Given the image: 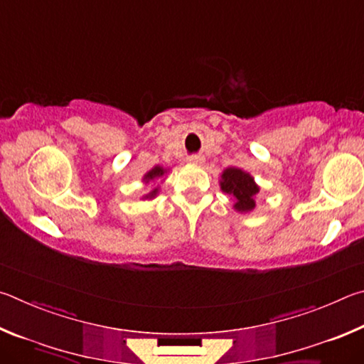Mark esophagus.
<instances>
[{
  "label": "esophagus",
  "mask_w": 364,
  "mask_h": 364,
  "mask_svg": "<svg viewBox=\"0 0 364 364\" xmlns=\"http://www.w3.org/2000/svg\"><path fill=\"white\" fill-rule=\"evenodd\" d=\"M189 164H194V165H199L204 162V157L199 156V154H193V156H189Z\"/></svg>",
  "instance_id": "34e87169"
}]
</instances>
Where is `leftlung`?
<instances>
[{
  "mask_svg": "<svg viewBox=\"0 0 364 364\" xmlns=\"http://www.w3.org/2000/svg\"><path fill=\"white\" fill-rule=\"evenodd\" d=\"M220 188L223 193L232 196L234 208L237 212H252L255 208V196L260 188L257 186L254 178L244 170L230 167L221 173Z\"/></svg>",
  "mask_w": 364,
  "mask_h": 364,
  "instance_id": "1",
  "label": "left lung"
}]
</instances>
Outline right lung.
Segmentation results:
<instances>
[{"instance_id":"1","label":"right lung","mask_w":364,"mask_h":364,"mask_svg":"<svg viewBox=\"0 0 364 364\" xmlns=\"http://www.w3.org/2000/svg\"><path fill=\"white\" fill-rule=\"evenodd\" d=\"M165 171H167V170H165V168H162V167H159V165H157V167H154L152 170H149V171H147V173L144 175V178H143V180H144L146 183H149V181H152V180H156V178H160V176H164V175H165ZM157 193H159V188H156V189H152L149 194H146V196H144V199H154V197H156V196H157Z\"/></svg>"}]
</instances>
